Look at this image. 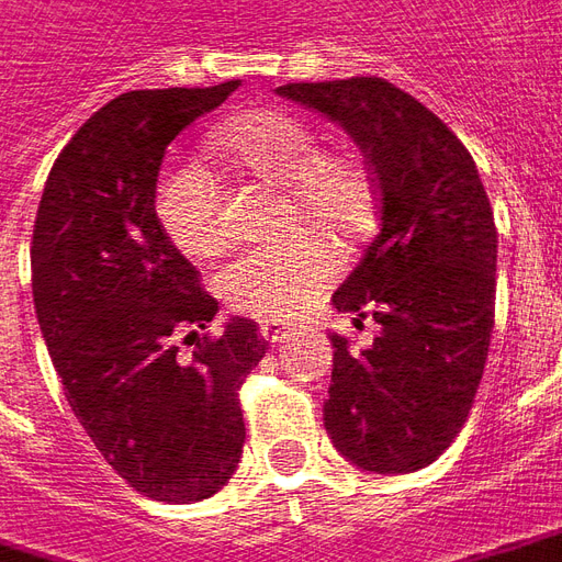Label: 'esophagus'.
I'll use <instances>...</instances> for the list:
<instances>
[{
  "label": "esophagus",
  "instance_id": "34e87169",
  "mask_svg": "<svg viewBox=\"0 0 562 562\" xmlns=\"http://www.w3.org/2000/svg\"><path fill=\"white\" fill-rule=\"evenodd\" d=\"M260 331H263V338L269 344H284L286 335H290V326L278 321H266L263 326H260Z\"/></svg>",
  "mask_w": 562,
  "mask_h": 562
}]
</instances>
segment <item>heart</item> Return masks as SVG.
Returning <instances> with one entry per match:
<instances>
[{
  "instance_id": "heart-1",
  "label": "heart",
  "mask_w": 562,
  "mask_h": 562,
  "mask_svg": "<svg viewBox=\"0 0 562 562\" xmlns=\"http://www.w3.org/2000/svg\"><path fill=\"white\" fill-rule=\"evenodd\" d=\"M215 140L248 173L284 186L286 221H308L353 245L374 227L376 182L356 149H321V134L293 110H251L227 119ZM155 215L186 257H212L224 245L221 194L212 176L191 161L164 167L155 186ZM338 257L311 231L236 254L215 276L221 299L251 317H290L329 284Z\"/></svg>"
}]
</instances>
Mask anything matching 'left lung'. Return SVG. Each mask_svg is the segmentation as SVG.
Instances as JSON below:
<instances>
[{
    "instance_id": "obj_1",
    "label": "left lung",
    "mask_w": 562,
    "mask_h": 562,
    "mask_svg": "<svg viewBox=\"0 0 562 562\" xmlns=\"http://www.w3.org/2000/svg\"><path fill=\"white\" fill-rule=\"evenodd\" d=\"M278 95L335 119L366 151L376 182V236L335 308L368 347L331 331L323 422L362 470L413 473L454 443L473 411L494 331L497 227L464 143L383 77L278 86Z\"/></svg>"
}]
</instances>
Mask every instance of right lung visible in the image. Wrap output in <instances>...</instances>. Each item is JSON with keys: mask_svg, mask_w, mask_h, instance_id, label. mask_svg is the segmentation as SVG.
I'll return each instance as SVG.
<instances>
[{"mask_svg": "<svg viewBox=\"0 0 562 562\" xmlns=\"http://www.w3.org/2000/svg\"><path fill=\"white\" fill-rule=\"evenodd\" d=\"M236 86L113 98L59 151L32 231V299L65 398L104 461L161 503L233 476L239 389L269 350L254 321L203 331L218 302L155 215L170 140Z\"/></svg>", "mask_w": 562, "mask_h": 562, "instance_id": "add662e5", "label": "right lung"}]
</instances>
